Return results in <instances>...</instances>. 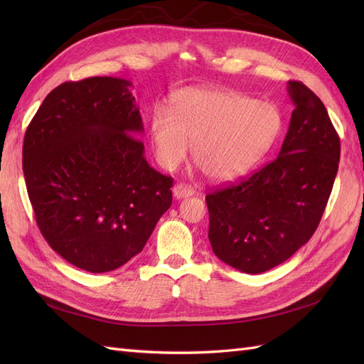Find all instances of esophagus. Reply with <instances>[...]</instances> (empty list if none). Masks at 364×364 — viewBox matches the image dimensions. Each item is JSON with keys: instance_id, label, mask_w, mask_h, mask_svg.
I'll return each mask as SVG.
<instances>
[{"instance_id": "esophagus-1", "label": "esophagus", "mask_w": 364, "mask_h": 364, "mask_svg": "<svg viewBox=\"0 0 364 364\" xmlns=\"http://www.w3.org/2000/svg\"><path fill=\"white\" fill-rule=\"evenodd\" d=\"M173 196L176 197V199H185V197L194 196V190L188 185L178 183V185L173 186Z\"/></svg>"}]
</instances>
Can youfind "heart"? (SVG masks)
<instances>
[{
  "mask_svg": "<svg viewBox=\"0 0 364 364\" xmlns=\"http://www.w3.org/2000/svg\"><path fill=\"white\" fill-rule=\"evenodd\" d=\"M282 129L270 102L217 87L190 86L171 97L170 114L156 109L149 134L159 164L176 170L193 147L196 164L218 182L243 178L267 155Z\"/></svg>",
  "mask_w": 364,
  "mask_h": 364,
  "instance_id": "1",
  "label": "heart"
}]
</instances>
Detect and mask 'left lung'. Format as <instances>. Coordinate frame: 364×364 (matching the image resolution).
<instances>
[{"instance_id":"obj_1","label":"left lung","mask_w":364,"mask_h":364,"mask_svg":"<svg viewBox=\"0 0 364 364\" xmlns=\"http://www.w3.org/2000/svg\"><path fill=\"white\" fill-rule=\"evenodd\" d=\"M294 106L278 158L237 185L206 196L217 258L258 274L299 250L321 222L340 161V139L325 105L289 82Z\"/></svg>"}]
</instances>
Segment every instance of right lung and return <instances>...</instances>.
Instances as JSON below:
<instances>
[{
    "label": "right lung",
    "mask_w": 364,
    "mask_h": 364,
    "mask_svg": "<svg viewBox=\"0 0 364 364\" xmlns=\"http://www.w3.org/2000/svg\"><path fill=\"white\" fill-rule=\"evenodd\" d=\"M132 82H67L27 127L23 170L36 223L54 252L91 273L142 250L171 205L173 179L151 168Z\"/></svg>",
    "instance_id": "1"
}]
</instances>
